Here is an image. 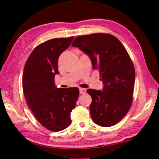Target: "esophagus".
<instances>
[{
	"instance_id": "34e87169",
	"label": "esophagus",
	"mask_w": 159,
	"mask_h": 159,
	"mask_svg": "<svg viewBox=\"0 0 159 159\" xmlns=\"http://www.w3.org/2000/svg\"><path fill=\"white\" fill-rule=\"evenodd\" d=\"M79 91H80V94H84V93L87 92L86 89H82V88H80L79 89Z\"/></svg>"
}]
</instances>
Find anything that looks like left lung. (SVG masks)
<instances>
[{
    "mask_svg": "<svg viewBox=\"0 0 159 159\" xmlns=\"http://www.w3.org/2000/svg\"><path fill=\"white\" fill-rule=\"evenodd\" d=\"M87 54L93 69H98L102 91L89 89L91 116L103 127L114 125L131 107L135 83L134 64L125 48L115 36L108 34L80 35L72 43Z\"/></svg>",
    "mask_w": 159,
    "mask_h": 159,
    "instance_id": "obj_1",
    "label": "left lung"
}]
</instances>
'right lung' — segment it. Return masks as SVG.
Returning a JSON list of instances; mask_svg holds the SVG:
<instances>
[{"mask_svg": "<svg viewBox=\"0 0 159 159\" xmlns=\"http://www.w3.org/2000/svg\"><path fill=\"white\" fill-rule=\"evenodd\" d=\"M73 39L55 38L39 44L24 67L23 89L28 106L39 123L52 132L70 125V113L79 95L77 87L57 88L54 83L59 56Z\"/></svg>", "mask_w": 159, "mask_h": 159, "instance_id": "obj_1", "label": "right lung"}]
</instances>
